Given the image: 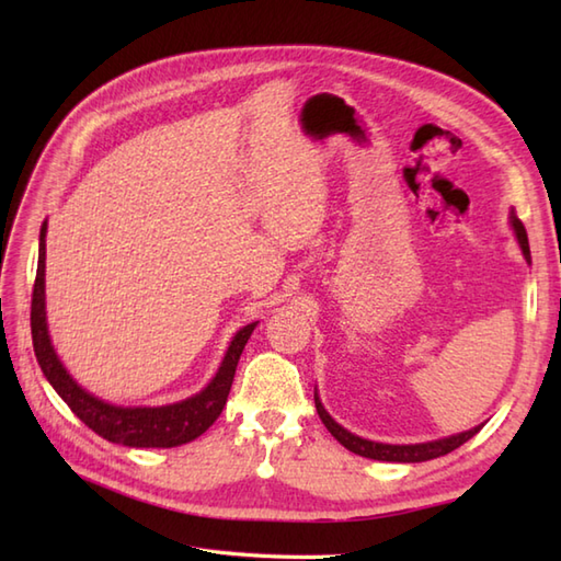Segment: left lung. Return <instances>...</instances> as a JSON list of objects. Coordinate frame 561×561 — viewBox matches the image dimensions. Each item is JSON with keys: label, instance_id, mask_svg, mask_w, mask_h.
<instances>
[{"label": "left lung", "instance_id": "8db88e82", "mask_svg": "<svg viewBox=\"0 0 561 561\" xmlns=\"http://www.w3.org/2000/svg\"><path fill=\"white\" fill-rule=\"evenodd\" d=\"M511 226H514L516 238L520 243L523 255L530 262V245H528V233H526V226L516 217V211H511ZM316 410L320 414V420L328 426V432L335 436L340 444L356 453V456H364V458H371V460H388V462H424V460H432V458H440L446 456V453L456 450L458 446H462L465 440H470L474 434L480 432V426L470 428V432H462L456 436H448V438H438V440H426V444H410V446H392V444H376V440H368L362 436H354L347 428L340 426L332 416L325 412L323 402H320L318 392H316Z\"/></svg>", "mask_w": 561, "mask_h": 561}]
</instances>
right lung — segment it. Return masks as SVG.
Instances as JSON below:
<instances>
[{"label":"right lung","mask_w":561,"mask_h":561,"mask_svg":"<svg viewBox=\"0 0 561 561\" xmlns=\"http://www.w3.org/2000/svg\"><path fill=\"white\" fill-rule=\"evenodd\" d=\"M45 231L47 221L41 226V248H38V272H35L33 299H31V335L35 359H38L45 378L57 390L69 410L79 420L93 428L111 444H123L129 448H173L205 434L217 422L236 376L238 359H241L248 337L253 335L257 323H250L236 332L229 344L217 376L209 380L205 390L183 402L163 404V408H117V404L103 402L101 398L83 390L75 378L67 374L62 362L57 359L50 335H47L45 320Z\"/></svg>","instance_id":"right-lung-1"}]
</instances>
